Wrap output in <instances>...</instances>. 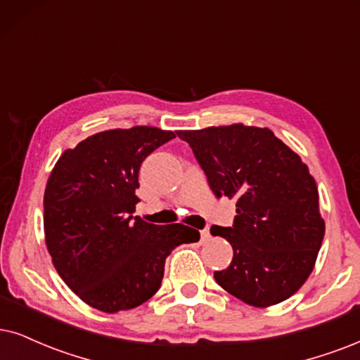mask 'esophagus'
Instances as JSON below:
<instances>
[{
  "label": "esophagus",
  "mask_w": 360,
  "mask_h": 360,
  "mask_svg": "<svg viewBox=\"0 0 360 360\" xmlns=\"http://www.w3.org/2000/svg\"><path fill=\"white\" fill-rule=\"evenodd\" d=\"M211 239V233H209V229H202L201 231V240L202 243H206V240Z\"/></svg>",
  "instance_id": "34e87169"
}]
</instances>
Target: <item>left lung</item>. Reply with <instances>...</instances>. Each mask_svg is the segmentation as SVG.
Wrapping results in <instances>:
<instances>
[{"label": "left lung", "mask_w": 360, "mask_h": 360, "mask_svg": "<svg viewBox=\"0 0 360 360\" xmlns=\"http://www.w3.org/2000/svg\"><path fill=\"white\" fill-rule=\"evenodd\" d=\"M176 134L193 149L216 198H238L234 224L211 227L234 251L214 279L254 307L289 299L311 276L326 233L307 166L267 127L231 124Z\"/></svg>", "instance_id": "1"}]
</instances>
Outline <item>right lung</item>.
<instances>
[{
	"instance_id": "right-lung-1",
	"label": "right lung",
	"mask_w": 360,
	"mask_h": 360,
	"mask_svg": "<svg viewBox=\"0 0 360 360\" xmlns=\"http://www.w3.org/2000/svg\"><path fill=\"white\" fill-rule=\"evenodd\" d=\"M176 138L153 126L109 129L66 149L44 191V234L58 274L98 311L134 309L161 288L165 262L199 231L133 217L139 167Z\"/></svg>"
}]
</instances>
